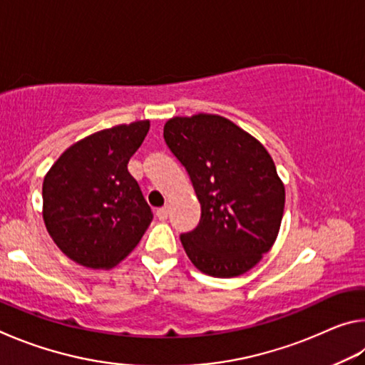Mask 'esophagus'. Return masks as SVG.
<instances>
[{
  "label": "esophagus",
  "mask_w": 365,
  "mask_h": 365,
  "mask_svg": "<svg viewBox=\"0 0 365 365\" xmlns=\"http://www.w3.org/2000/svg\"><path fill=\"white\" fill-rule=\"evenodd\" d=\"M156 215H158L159 220H168V217H169V207H160V209H158Z\"/></svg>",
  "instance_id": "1"
}]
</instances>
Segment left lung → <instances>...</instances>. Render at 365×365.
Here are the masks:
<instances>
[{
    "label": "left lung",
    "instance_id": "left-lung-1",
    "mask_svg": "<svg viewBox=\"0 0 365 365\" xmlns=\"http://www.w3.org/2000/svg\"><path fill=\"white\" fill-rule=\"evenodd\" d=\"M164 140L185 165L201 220L180 240L197 270L217 279L248 272L274 246L285 185L261 141L217 114L172 117Z\"/></svg>",
    "mask_w": 365,
    "mask_h": 365
}]
</instances>
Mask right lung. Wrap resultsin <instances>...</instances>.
Here are the masks:
<instances>
[{"label":"right lung","mask_w":365,"mask_h":365,"mask_svg":"<svg viewBox=\"0 0 365 365\" xmlns=\"http://www.w3.org/2000/svg\"><path fill=\"white\" fill-rule=\"evenodd\" d=\"M150 120L120 123L67 148L43 180V220L53 242L83 267L110 269L140 243L153 220L127 169Z\"/></svg>","instance_id":"right-lung-1"}]
</instances>
